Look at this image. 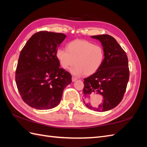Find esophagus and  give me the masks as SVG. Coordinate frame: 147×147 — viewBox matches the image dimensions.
<instances>
[{"label":"esophagus","mask_w":147,"mask_h":147,"mask_svg":"<svg viewBox=\"0 0 147 147\" xmlns=\"http://www.w3.org/2000/svg\"><path fill=\"white\" fill-rule=\"evenodd\" d=\"M77 80V78H76L75 77H74V76H73V77H72V81L73 82H74L76 81Z\"/></svg>","instance_id":"1"}]
</instances>
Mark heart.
Segmentation results:
<instances>
[{"label":"heart","instance_id":"obj_1","mask_svg":"<svg viewBox=\"0 0 147 147\" xmlns=\"http://www.w3.org/2000/svg\"><path fill=\"white\" fill-rule=\"evenodd\" d=\"M56 56L61 67L67 69L73 64L70 72L76 76L93 75L101 67L105 58L104 49L85 40H74L67 49H57Z\"/></svg>","mask_w":147,"mask_h":147}]
</instances>
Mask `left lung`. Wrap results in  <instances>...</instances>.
Segmentation results:
<instances>
[{
	"instance_id": "left-lung-1",
	"label": "left lung",
	"mask_w": 147,
	"mask_h": 147,
	"mask_svg": "<svg viewBox=\"0 0 147 147\" xmlns=\"http://www.w3.org/2000/svg\"><path fill=\"white\" fill-rule=\"evenodd\" d=\"M91 37L101 42L105 58L97 72L84 79L83 102L89 109L105 112L115 108L123 99L129 78L128 59L126 52L113 37L103 34ZM96 95L104 98L98 106L93 100Z\"/></svg>"
}]
</instances>
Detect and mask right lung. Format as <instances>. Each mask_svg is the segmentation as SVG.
I'll list each match as a JSON object with an SVG mask.
<instances>
[{
  "label": "right lung",
  "instance_id": "right-lung-1",
  "mask_svg": "<svg viewBox=\"0 0 147 147\" xmlns=\"http://www.w3.org/2000/svg\"><path fill=\"white\" fill-rule=\"evenodd\" d=\"M66 35L40 31L34 34L21 51L16 70L18 90L25 103L38 110L59 104L72 75L60 64L56 52Z\"/></svg>",
  "mask_w": 147,
  "mask_h": 147
}]
</instances>
